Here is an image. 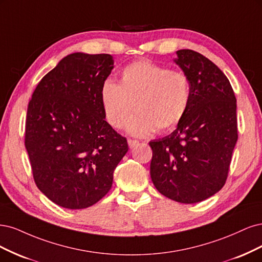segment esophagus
Masks as SVG:
<instances>
[{"label": "esophagus", "mask_w": 262, "mask_h": 262, "mask_svg": "<svg viewBox=\"0 0 262 262\" xmlns=\"http://www.w3.org/2000/svg\"><path fill=\"white\" fill-rule=\"evenodd\" d=\"M127 142H128V146H129V148H134V147H136L138 143H139V141L138 140H136V139H128L127 140Z\"/></svg>", "instance_id": "1"}]
</instances>
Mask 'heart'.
Listing matches in <instances>:
<instances>
[{
    "label": "heart",
    "mask_w": 262,
    "mask_h": 262,
    "mask_svg": "<svg viewBox=\"0 0 262 262\" xmlns=\"http://www.w3.org/2000/svg\"><path fill=\"white\" fill-rule=\"evenodd\" d=\"M106 122L113 128H122L135 104L137 114L128 122L127 129L143 136L155 129H171L186 115L191 88L188 76L171 71L150 61H138L125 66L120 82L106 79L100 91Z\"/></svg>",
    "instance_id": "obj_1"
}]
</instances>
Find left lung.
<instances>
[{
	"label": "left lung",
	"mask_w": 262,
	"mask_h": 262,
	"mask_svg": "<svg viewBox=\"0 0 262 262\" xmlns=\"http://www.w3.org/2000/svg\"><path fill=\"white\" fill-rule=\"evenodd\" d=\"M175 63L188 76L191 101L171 135L151 140L150 175L163 196L196 204L220 190L229 175L237 134L236 98L223 72L192 50Z\"/></svg>",
	"instance_id": "8db88e82"
}]
</instances>
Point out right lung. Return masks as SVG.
Returning <instances> with one entry per match:
<instances>
[{
  "label": "right lung",
  "mask_w": 262,
  "mask_h": 262,
  "mask_svg": "<svg viewBox=\"0 0 262 262\" xmlns=\"http://www.w3.org/2000/svg\"><path fill=\"white\" fill-rule=\"evenodd\" d=\"M113 67L110 54L67 55L39 81L29 101L25 147L33 180L60 207L97 204L128 151L101 104V87Z\"/></svg>",
  "instance_id": "1"
}]
</instances>
